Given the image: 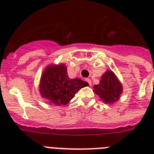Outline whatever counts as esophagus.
Here are the masks:
<instances>
[{"label": "esophagus", "instance_id": "34e87169", "mask_svg": "<svg viewBox=\"0 0 154 154\" xmlns=\"http://www.w3.org/2000/svg\"><path fill=\"white\" fill-rule=\"evenodd\" d=\"M85 81H86L87 82H88V83H89V85H92V82H91V80L89 79H85Z\"/></svg>", "mask_w": 154, "mask_h": 154}]
</instances>
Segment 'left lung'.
Wrapping results in <instances>:
<instances>
[{
  "instance_id": "obj_1",
  "label": "left lung",
  "mask_w": 154,
  "mask_h": 154,
  "mask_svg": "<svg viewBox=\"0 0 154 154\" xmlns=\"http://www.w3.org/2000/svg\"><path fill=\"white\" fill-rule=\"evenodd\" d=\"M93 90L102 101L112 104L120 98L123 93V85L112 71L107 70L101 76L99 83L94 85Z\"/></svg>"
}]
</instances>
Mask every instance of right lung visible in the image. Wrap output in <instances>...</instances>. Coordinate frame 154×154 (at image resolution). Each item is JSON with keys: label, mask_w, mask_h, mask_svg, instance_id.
<instances>
[{"label": "right lung", "mask_w": 154, "mask_h": 154, "mask_svg": "<svg viewBox=\"0 0 154 154\" xmlns=\"http://www.w3.org/2000/svg\"><path fill=\"white\" fill-rule=\"evenodd\" d=\"M89 84L81 79H70L65 64H51L45 69L41 76L39 92L55 106L66 105L79 90Z\"/></svg>", "instance_id": "1"}]
</instances>
